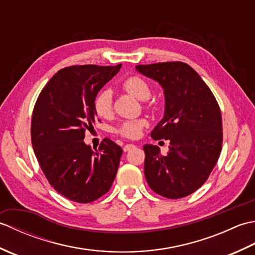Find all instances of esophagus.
Segmentation results:
<instances>
[{"label":"esophagus","mask_w":255,"mask_h":255,"mask_svg":"<svg viewBox=\"0 0 255 255\" xmlns=\"http://www.w3.org/2000/svg\"><path fill=\"white\" fill-rule=\"evenodd\" d=\"M134 148V144H131V143H129V144H126L124 147V151L125 152H127V151H130L131 149H133Z\"/></svg>","instance_id":"34e87169"}]
</instances>
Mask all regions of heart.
<instances>
[{"mask_svg":"<svg viewBox=\"0 0 255 255\" xmlns=\"http://www.w3.org/2000/svg\"><path fill=\"white\" fill-rule=\"evenodd\" d=\"M123 89L129 94L140 101L148 100L151 95V86L143 78L138 75H132L124 81ZM94 111L97 116L102 118H110L113 114L112 93L108 90H103L96 95L94 100ZM148 122L144 118L127 121L115 129V131L121 136L128 139H136L140 136L142 129L147 126Z\"/></svg>","mask_w":255,"mask_h":255,"instance_id":"heart-1","label":"heart"}]
</instances>
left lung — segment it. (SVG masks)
<instances>
[{"label": "left lung", "mask_w": 255, "mask_h": 255, "mask_svg": "<svg viewBox=\"0 0 255 255\" xmlns=\"http://www.w3.org/2000/svg\"><path fill=\"white\" fill-rule=\"evenodd\" d=\"M136 69L162 85L164 117L151 132L170 140V151L144 144V176L161 196H188L207 181L223 148V121L218 102L195 70L181 61L138 64Z\"/></svg>", "instance_id": "1"}]
</instances>
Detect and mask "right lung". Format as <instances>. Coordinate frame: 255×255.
Instances as JSON below:
<instances>
[{
	"instance_id": "right-lung-1",
	"label": "right lung",
	"mask_w": 255,
	"mask_h": 255,
	"mask_svg": "<svg viewBox=\"0 0 255 255\" xmlns=\"http://www.w3.org/2000/svg\"><path fill=\"white\" fill-rule=\"evenodd\" d=\"M122 64L63 68L41 90L31 116L35 155L50 185L75 203L94 202L115 180L123 149L105 138L99 150L84 143L95 123L94 100Z\"/></svg>"
}]
</instances>
